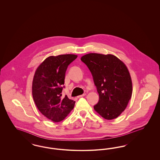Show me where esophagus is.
<instances>
[{
  "label": "esophagus",
  "instance_id": "1",
  "mask_svg": "<svg viewBox=\"0 0 160 160\" xmlns=\"http://www.w3.org/2000/svg\"><path fill=\"white\" fill-rule=\"evenodd\" d=\"M86 95V93H83V94H82V95H79V96H78L77 97L78 98H80V97H84Z\"/></svg>",
  "mask_w": 160,
  "mask_h": 160
}]
</instances>
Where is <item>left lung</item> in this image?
I'll list each match as a JSON object with an SVG mask.
<instances>
[{"label":"left lung","mask_w":160,"mask_h":160,"mask_svg":"<svg viewBox=\"0 0 160 160\" xmlns=\"http://www.w3.org/2000/svg\"><path fill=\"white\" fill-rule=\"evenodd\" d=\"M93 77L99 93L95 110L106 119L118 117L132 95V82L125 65L112 54L89 53L81 58Z\"/></svg>","instance_id":"obj_1"}]
</instances>
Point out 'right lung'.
Wrapping results in <instances>:
<instances>
[{
	"mask_svg": "<svg viewBox=\"0 0 160 160\" xmlns=\"http://www.w3.org/2000/svg\"><path fill=\"white\" fill-rule=\"evenodd\" d=\"M77 58L74 54L50 56L38 67L32 82V95L40 112L55 122L63 120L73 109L75 101L63 98L64 80L69 65Z\"/></svg>",
	"mask_w": 160,
	"mask_h": 160,
	"instance_id": "1",
	"label": "right lung"
}]
</instances>
